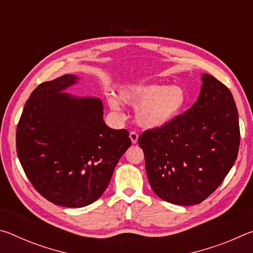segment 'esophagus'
I'll return each instance as SVG.
<instances>
[{"label": "esophagus", "mask_w": 253, "mask_h": 253, "mask_svg": "<svg viewBox=\"0 0 253 253\" xmlns=\"http://www.w3.org/2000/svg\"><path fill=\"white\" fill-rule=\"evenodd\" d=\"M129 137H130L132 144H136L137 140H138V134H137L136 131H130Z\"/></svg>", "instance_id": "34e87169"}]
</instances>
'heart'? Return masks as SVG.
Masks as SVG:
<instances>
[{
    "label": "heart",
    "mask_w": 253,
    "mask_h": 253,
    "mask_svg": "<svg viewBox=\"0 0 253 253\" xmlns=\"http://www.w3.org/2000/svg\"><path fill=\"white\" fill-rule=\"evenodd\" d=\"M121 100L137 108V121L145 128H161L174 122L187 102L186 93L179 85L138 84L127 85L121 91ZM114 109L118 101L109 100Z\"/></svg>",
    "instance_id": "obj_1"
}]
</instances>
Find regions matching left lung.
I'll return each instance as SVG.
<instances>
[{
    "label": "left lung",
    "instance_id": "8db88e82",
    "mask_svg": "<svg viewBox=\"0 0 253 253\" xmlns=\"http://www.w3.org/2000/svg\"><path fill=\"white\" fill-rule=\"evenodd\" d=\"M195 104L169 125L138 138L149 184L166 202H203L223 182L240 145L238 110L229 88L204 74Z\"/></svg>",
    "mask_w": 253,
    "mask_h": 253
}]
</instances>
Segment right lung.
Segmentation results:
<instances>
[{
    "label": "right lung",
    "mask_w": 253,
    "mask_h": 253,
    "mask_svg": "<svg viewBox=\"0 0 253 253\" xmlns=\"http://www.w3.org/2000/svg\"><path fill=\"white\" fill-rule=\"evenodd\" d=\"M78 80L65 75L32 91L16 128V153L33 187L55 205L83 208L104 193L131 140L104 123L98 98L63 92Z\"/></svg>",
    "instance_id": "right-lung-1"
}]
</instances>
